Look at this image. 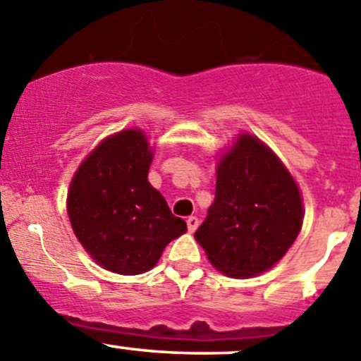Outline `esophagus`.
Instances as JSON below:
<instances>
[{
	"label": "esophagus",
	"mask_w": 361,
	"mask_h": 361,
	"mask_svg": "<svg viewBox=\"0 0 361 361\" xmlns=\"http://www.w3.org/2000/svg\"><path fill=\"white\" fill-rule=\"evenodd\" d=\"M187 227H188V232H195V228L199 227V218L197 216H188L187 218Z\"/></svg>",
	"instance_id": "1"
}]
</instances>
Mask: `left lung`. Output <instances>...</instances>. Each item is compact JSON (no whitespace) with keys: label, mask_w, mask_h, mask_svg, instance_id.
<instances>
[{"label":"left lung","mask_w":361,"mask_h":361,"mask_svg":"<svg viewBox=\"0 0 361 361\" xmlns=\"http://www.w3.org/2000/svg\"><path fill=\"white\" fill-rule=\"evenodd\" d=\"M300 227L293 178L264 143L243 134L220 160L214 201L195 232L197 243L218 271L250 278L281 260Z\"/></svg>","instance_id":"8db88e82"}]
</instances>
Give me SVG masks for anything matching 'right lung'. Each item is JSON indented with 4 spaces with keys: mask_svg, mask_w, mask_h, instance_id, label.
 <instances>
[{
    "mask_svg": "<svg viewBox=\"0 0 361 361\" xmlns=\"http://www.w3.org/2000/svg\"><path fill=\"white\" fill-rule=\"evenodd\" d=\"M152 150L141 130L104 140L76 171L68 192L75 235L90 257L116 274H143L187 231L148 183Z\"/></svg>",
    "mask_w": 361,
    "mask_h": 361,
    "instance_id": "right-lung-1",
    "label": "right lung"
}]
</instances>
